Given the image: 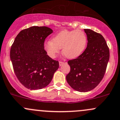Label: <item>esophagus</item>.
Here are the masks:
<instances>
[{"instance_id": "esophagus-1", "label": "esophagus", "mask_w": 120, "mask_h": 120, "mask_svg": "<svg viewBox=\"0 0 120 120\" xmlns=\"http://www.w3.org/2000/svg\"><path fill=\"white\" fill-rule=\"evenodd\" d=\"M65 64V62H62V61H60L59 62V64H60V66H62L63 65H64V64Z\"/></svg>"}]
</instances>
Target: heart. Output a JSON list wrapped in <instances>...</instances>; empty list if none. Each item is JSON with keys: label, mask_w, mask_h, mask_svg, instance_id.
Segmentation results:
<instances>
[{"label": "heart", "mask_w": 120, "mask_h": 120, "mask_svg": "<svg viewBox=\"0 0 120 120\" xmlns=\"http://www.w3.org/2000/svg\"><path fill=\"white\" fill-rule=\"evenodd\" d=\"M87 43V36L82 30H65L56 34L52 41H45L44 46L50 57L55 58L62 48L63 54L66 58L74 59L83 52Z\"/></svg>", "instance_id": "heart-1"}]
</instances>
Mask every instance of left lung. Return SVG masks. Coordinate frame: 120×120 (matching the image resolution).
<instances>
[{
    "mask_svg": "<svg viewBox=\"0 0 120 120\" xmlns=\"http://www.w3.org/2000/svg\"><path fill=\"white\" fill-rule=\"evenodd\" d=\"M87 46L77 58L69 60L70 71L66 78L69 86L79 92L95 88L104 77L109 60V49L102 34L89 29Z\"/></svg>",
    "mask_w": 120,
    "mask_h": 120,
    "instance_id": "8db88e82",
    "label": "left lung"
}]
</instances>
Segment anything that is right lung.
<instances>
[{"instance_id": "1", "label": "right lung", "mask_w": 120, "mask_h": 120, "mask_svg": "<svg viewBox=\"0 0 120 120\" xmlns=\"http://www.w3.org/2000/svg\"><path fill=\"white\" fill-rule=\"evenodd\" d=\"M47 26L30 27L22 30L10 49V59L14 71L19 82L31 90L47 86L59 62L52 60L44 50L45 39L52 33Z\"/></svg>"}]
</instances>
